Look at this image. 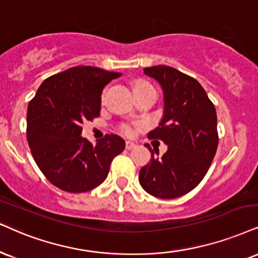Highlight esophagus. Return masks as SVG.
<instances>
[{
  "instance_id": "1",
  "label": "esophagus",
  "mask_w": 258,
  "mask_h": 258,
  "mask_svg": "<svg viewBox=\"0 0 258 258\" xmlns=\"http://www.w3.org/2000/svg\"><path fill=\"white\" fill-rule=\"evenodd\" d=\"M134 147H136V144H134V142H132V141H126L125 142V148L126 149H133Z\"/></svg>"
}]
</instances>
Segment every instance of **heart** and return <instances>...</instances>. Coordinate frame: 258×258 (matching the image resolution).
<instances>
[{"label": "heart", "instance_id": "b5f03b06", "mask_svg": "<svg viewBox=\"0 0 258 258\" xmlns=\"http://www.w3.org/2000/svg\"><path fill=\"white\" fill-rule=\"evenodd\" d=\"M146 87H152L151 85L148 84V82L146 81H138L135 82L134 84V91L138 92L140 90H142V88H146ZM104 95L101 97V101H104ZM120 133H123V134L125 135H132L133 134V128L130 125H128V124H123L122 126H120Z\"/></svg>", "mask_w": 258, "mask_h": 258}]
</instances>
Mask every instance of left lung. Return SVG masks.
I'll use <instances>...</instances> for the list:
<instances>
[{"instance_id": "8db88e82", "label": "left lung", "mask_w": 258, "mask_h": 258, "mask_svg": "<svg viewBox=\"0 0 258 258\" xmlns=\"http://www.w3.org/2000/svg\"><path fill=\"white\" fill-rule=\"evenodd\" d=\"M164 91V117L148 139L161 140L167 151L159 158L152 153L149 164L140 170L145 191L158 199H176L191 191L206 176L217 153V111L200 82L166 66L145 68ZM157 154L158 157L155 155Z\"/></svg>"}]
</instances>
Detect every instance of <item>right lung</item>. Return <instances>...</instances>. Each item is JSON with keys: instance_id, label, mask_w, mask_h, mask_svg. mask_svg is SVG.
I'll return each mask as SVG.
<instances>
[{"instance_id": "right-lung-1", "label": "right lung", "mask_w": 258, "mask_h": 258, "mask_svg": "<svg viewBox=\"0 0 258 258\" xmlns=\"http://www.w3.org/2000/svg\"><path fill=\"white\" fill-rule=\"evenodd\" d=\"M119 73L79 66L44 80L27 107V142L46 179L67 192L90 191L106 179L113 158L125 142L105 135L91 144L82 123L100 114L103 88Z\"/></svg>"}]
</instances>
